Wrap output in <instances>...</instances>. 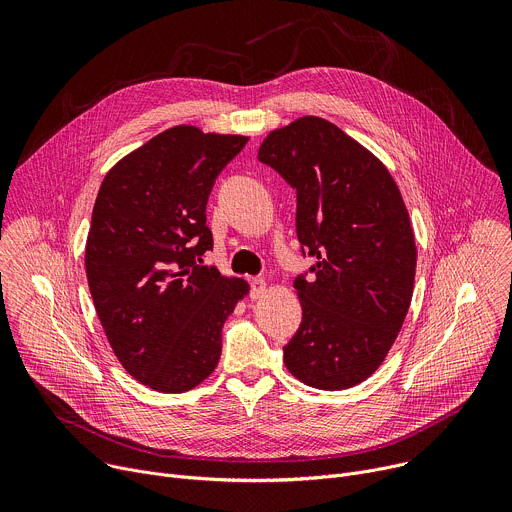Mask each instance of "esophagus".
Here are the masks:
<instances>
[{
	"label": "esophagus",
	"instance_id": "obj_1",
	"mask_svg": "<svg viewBox=\"0 0 512 512\" xmlns=\"http://www.w3.org/2000/svg\"><path fill=\"white\" fill-rule=\"evenodd\" d=\"M251 283H253V298L255 300H259V298H263L267 294V281L263 277H257Z\"/></svg>",
	"mask_w": 512,
	"mask_h": 512
}]
</instances>
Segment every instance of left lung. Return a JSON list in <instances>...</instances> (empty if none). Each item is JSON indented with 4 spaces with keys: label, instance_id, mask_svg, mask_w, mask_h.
<instances>
[{
    "label": "left lung",
    "instance_id": "obj_1",
    "mask_svg": "<svg viewBox=\"0 0 512 512\" xmlns=\"http://www.w3.org/2000/svg\"><path fill=\"white\" fill-rule=\"evenodd\" d=\"M259 160L298 192V239L314 277L294 281L302 326L283 346L287 371L322 391L367 381L411 304L417 247L387 166L334 123L306 115L267 133Z\"/></svg>",
    "mask_w": 512,
    "mask_h": 512
}]
</instances>
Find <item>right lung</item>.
<instances>
[{"instance_id": "right-lung-1", "label": "right lung", "mask_w": 512, "mask_h": 512, "mask_svg": "<svg viewBox=\"0 0 512 512\" xmlns=\"http://www.w3.org/2000/svg\"><path fill=\"white\" fill-rule=\"evenodd\" d=\"M247 135L170 127L105 176L85 247L93 304L121 367L160 393L216 369L223 324L251 285L194 259L212 249L206 202Z\"/></svg>"}]
</instances>
